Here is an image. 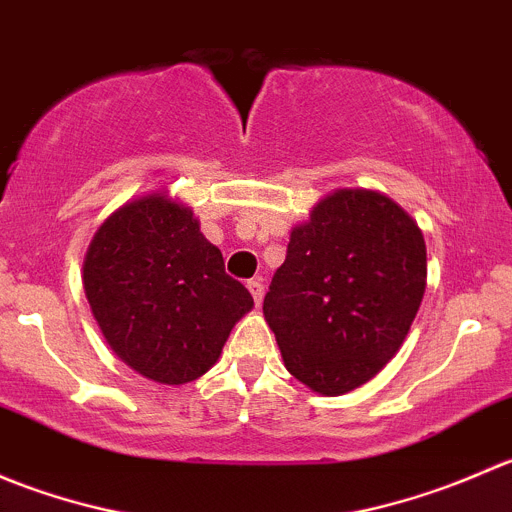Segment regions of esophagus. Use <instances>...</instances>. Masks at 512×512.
<instances>
[{
  "instance_id": "obj_1",
  "label": "esophagus",
  "mask_w": 512,
  "mask_h": 512,
  "mask_svg": "<svg viewBox=\"0 0 512 512\" xmlns=\"http://www.w3.org/2000/svg\"><path fill=\"white\" fill-rule=\"evenodd\" d=\"M247 289H250L252 299H255V304L262 302V297H265V285H262L260 280H250L247 282Z\"/></svg>"
}]
</instances>
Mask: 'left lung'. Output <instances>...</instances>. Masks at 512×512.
Instances as JSON below:
<instances>
[{
  "label": "left lung",
  "mask_w": 512,
  "mask_h": 512,
  "mask_svg": "<svg viewBox=\"0 0 512 512\" xmlns=\"http://www.w3.org/2000/svg\"><path fill=\"white\" fill-rule=\"evenodd\" d=\"M423 292L418 225L386 195L344 188L292 230L262 312L289 374L339 396L399 352Z\"/></svg>",
  "instance_id": "left-lung-1"
}]
</instances>
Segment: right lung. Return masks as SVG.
<instances>
[{
	"instance_id": "1",
	"label": "right lung",
	"mask_w": 512,
	"mask_h": 512,
	"mask_svg": "<svg viewBox=\"0 0 512 512\" xmlns=\"http://www.w3.org/2000/svg\"><path fill=\"white\" fill-rule=\"evenodd\" d=\"M84 289L113 352L170 386L203 376L255 304L193 213L165 195L133 200L98 227Z\"/></svg>"
}]
</instances>
